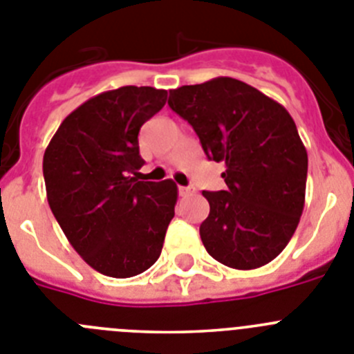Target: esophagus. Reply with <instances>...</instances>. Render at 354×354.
Listing matches in <instances>:
<instances>
[{"label":"esophagus","instance_id":"1","mask_svg":"<svg viewBox=\"0 0 354 354\" xmlns=\"http://www.w3.org/2000/svg\"><path fill=\"white\" fill-rule=\"evenodd\" d=\"M179 195H180V196H189V195H193V187L179 186Z\"/></svg>","mask_w":354,"mask_h":354}]
</instances>
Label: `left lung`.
Segmentation results:
<instances>
[{"mask_svg": "<svg viewBox=\"0 0 354 354\" xmlns=\"http://www.w3.org/2000/svg\"><path fill=\"white\" fill-rule=\"evenodd\" d=\"M168 106L189 122L227 189L202 192L200 237L212 259L255 270L286 248L305 205L308 156L282 104L234 77L170 90Z\"/></svg>", "mask_w": 354, "mask_h": 354, "instance_id": "obj_1", "label": "left lung"}]
</instances>
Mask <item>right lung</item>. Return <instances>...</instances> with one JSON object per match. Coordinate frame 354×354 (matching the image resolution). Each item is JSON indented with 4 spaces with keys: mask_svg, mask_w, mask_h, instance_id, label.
Wrapping results in <instances>:
<instances>
[{
    "mask_svg": "<svg viewBox=\"0 0 354 354\" xmlns=\"http://www.w3.org/2000/svg\"><path fill=\"white\" fill-rule=\"evenodd\" d=\"M167 90L122 86L76 108L44 152L48 202L72 248L99 273L129 278L161 255L177 186L140 180V127L167 102Z\"/></svg>",
    "mask_w": 354,
    "mask_h": 354,
    "instance_id": "right-lung-1",
    "label": "right lung"
}]
</instances>
